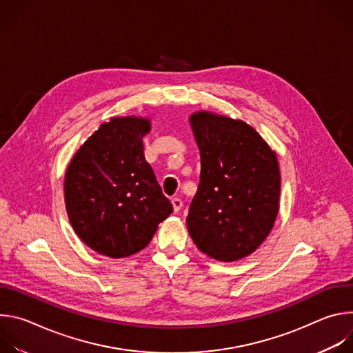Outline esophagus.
Here are the masks:
<instances>
[{
    "mask_svg": "<svg viewBox=\"0 0 353 353\" xmlns=\"http://www.w3.org/2000/svg\"><path fill=\"white\" fill-rule=\"evenodd\" d=\"M172 204H173L174 212H179V211L183 208V201H181V198H179V196H173V198H172Z\"/></svg>",
    "mask_w": 353,
    "mask_h": 353,
    "instance_id": "esophagus-1",
    "label": "esophagus"
}]
</instances>
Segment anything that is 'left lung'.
<instances>
[{
	"label": "left lung",
	"mask_w": 353,
	"mask_h": 353,
	"mask_svg": "<svg viewBox=\"0 0 353 353\" xmlns=\"http://www.w3.org/2000/svg\"><path fill=\"white\" fill-rule=\"evenodd\" d=\"M190 121L201 154V174L188 210V233L208 257L237 261L265 240L276 219V155L244 121L207 112L194 113Z\"/></svg>",
	"instance_id": "1"
}]
</instances>
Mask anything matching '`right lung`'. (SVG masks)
<instances>
[{
	"mask_svg": "<svg viewBox=\"0 0 353 353\" xmlns=\"http://www.w3.org/2000/svg\"><path fill=\"white\" fill-rule=\"evenodd\" d=\"M149 130L146 119H112L89 137L67 169L70 222L99 254L121 259L138 253L173 212L143 157L142 137Z\"/></svg>",
	"mask_w": 353,
	"mask_h": 353,
	"instance_id": "add662e5",
	"label": "right lung"
}]
</instances>
